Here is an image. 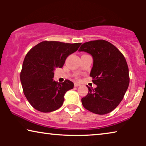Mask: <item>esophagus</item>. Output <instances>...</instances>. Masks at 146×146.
I'll use <instances>...</instances> for the list:
<instances>
[{
  "label": "esophagus",
  "mask_w": 146,
  "mask_h": 146,
  "mask_svg": "<svg viewBox=\"0 0 146 146\" xmlns=\"http://www.w3.org/2000/svg\"><path fill=\"white\" fill-rule=\"evenodd\" d=\"M80 86V84L79 83H78V82H75V83H74V86H75V87Z\"/></svg>",
  "instance_id": "esophagus-1"
}]
</instances>
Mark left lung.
I'll return each instance as SVG.
<instances>
[{"mask_svg":"<svg viewBox=\"0 0 146 146\" xmlns=\"http://www.w3.org/2000/svg\"><path fill=\"white\" fill-rule=\"evenodd\" d=\"M79 51L92 56L90 76L97 85L94 89L87 86L88 93L82 98L83 106L96 114L111 112L122 100L129 86V69L125 57L114 45L104 40L84 43Z\"/></svg>","mask_w":146,"mask_h":146,"instance_id":"obj_1","label":"left lung"}]
</instances>
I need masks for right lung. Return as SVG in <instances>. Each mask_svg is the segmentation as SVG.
I'll return each mask as SVG.
<instances>
[{"label": "right lung", "mask_w": 146, "mask_h": 146, "mask_svg": "<svg viewBox=\"0 0 146 146\" xmlns=\"http://www.w3.org/2000/svg\"><path fill=\"white\" fill-rule=\"evenodd\" d=\"M81 43L41 42L31 49L24 60L21 81L24 94L34 108L51 112L60 108L65 93L74 88L69 80L58 83L53 80L56 68H62L66 58L77 50Z\"/></svg>", "instance_id": "add662e5"}]
</instances>
